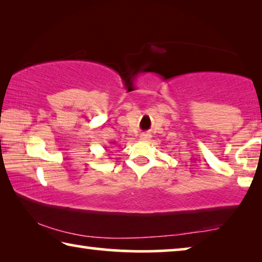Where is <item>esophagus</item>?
I'll list each match as a JSON object with an SVG mask.
<instances>
[{"label":"esophagus","mask_w":262,"mask_h":262,"mask_svg":"<svg viewBox=\"0 0 262 262\" xmlns=\"http://www.w3.org/2000/svg\"><path fill=\"white\" fill-rule=\"evenodd\" d=\"M140 137H141L142 141H148V140H150V137H151V135L148 134V133H143V134H141Z\"/></svg>","instance_id":"obj_1"}]
</instances>
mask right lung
<instances>
[{
	"label": "right lung",
	"instance_id": "add662e5",
	"mask_svg": "<svg viewBox=\"0 0 262 262\" xmlns=\"http://www.w3.org/2000/svg\"><path fill=\"white\" fill-rule=\"evenodd\" d=\"M111 143H113V144H114V142H111Z\"/></svg>",
	"mask_w": 262,
	"mask_h": 262
}]
</instances>
